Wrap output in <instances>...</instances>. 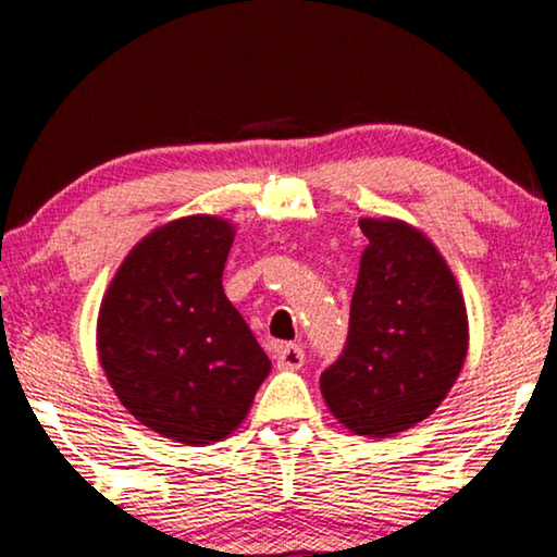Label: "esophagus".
<instances>
[{"label":"esophagus","instance_id":"esophagus-1","mask_svg":"<svg viewBox=\"0 0 557 557\" xmlns=\"http://www.w3.org/2000/svg\"><path fill=\"white\" fill-rule=\"evenodd\" d=\"M276 362L284 370H296L304 364V349L299 345H278Z\"/></svg>","mask_w":557,"mask_h":557}]
</instances>
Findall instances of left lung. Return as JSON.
Here are the masks:
<instances>
[{
    "label": "left lung",
    "mask_w": 557,
    "mask_h": 557,
    "mask_svg": "<svg viewBox=\"0 0 557 557\" xmlns=\"http://www.w3.org/2000/svg\"><path fill=\"white\" fill-rule=\"evenodd\" d=\"M370 246L342 355L322 372L326 406L360 436H393L429 418L459 377L467 309L433 243L400 220H360Z\"/></svg>",
    "instance_id": "left-lung-1"
}]
</instances>
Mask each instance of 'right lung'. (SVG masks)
Here are the masks:
<instances>
[{
    "instance_id": "add662e5",
    "label": "right lung",
    "mask_w": 557,
    "mask_h": 557,
    "mask_svg": "<svg viewBox=\"0 0 557 557\" xmlns=\"http://www.w3.org/2000/svg\"><path fill=\"white\" fill-rule=\"evenodd\" d=\"M231 246L225 220H174L126 256L98 311V355L119 400L180 444L225 438L271 370L223 292Z\"/></svg>"
}]
</instances>
